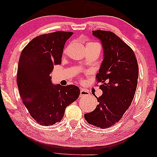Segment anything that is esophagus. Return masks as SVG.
Instances as JSON below:
<instances>
[{
    "mask_svg": "<svg viewBox=\"0 0 157 157\" xmlns=\"http://www.w3.org/2000/svg\"><path fill=\"white\" fill-rule=\"evenodd\" d=\"M80 94H81V97H90V93H89V92L88 90H86L83 89V88H81Z\"/></svg>",
    "mask_w": 157,
    "mask_h": 157,
    "instance_id": "esophagus-1",
    "label": "esophagus"
}]
</instances>
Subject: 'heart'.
Here are the masks:
<instances>
[{
    "instance_id": "heart-1",
    "label": "heart",
    "mask_w": 157,
    "mask_h": 157,
    "mask_svg": "<svg viewBox=\"0 0 157 157\" xmlns=\"http://www.w3.org/2000/svg\"><path fill=\"white\" fill-rule=\"evenodd\" d=\"M88 44H89V43H88Z\"/></svg>"
}]
</instances>
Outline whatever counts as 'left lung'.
Masks as SVG:
<instances>
[{
	"instance_id": "1",
	"label": "left lung",
	"mask_w": 157,
	"mask_h": 157,
	"mask_svg": "<svg viewBox=\"0 0 157 157\" xmlns=\"http://www.w3.org/2000/svg\"><path fill=\"white\" fill-rule=\"evenodd\" d=\"M101 41L104 59L97 74L103 93L97 97L99 104L84 115L88 124L106 129L122 117L133 101L136 90L138 66L133 50L113 33L94 30Z\"/></svg>"
}]
</instances>
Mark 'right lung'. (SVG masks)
I'll list each match as a JSON object with an SVG mask.
<instances>
[{"instance_id":"add662e5","label":"right lung","mask_w":157,"mask_h":157,"mask_svg":"<svg viewBox=\"0 0 157 157\" xmlns=\"http://www.w3.org/2000/svg\"><path fill=\"white\" fill-rule=\"evenodd\" d=\"M71 32L57 31L37 36L23 49L17 82L23 103L38 124L50 126L63 119L67 106L81 91L74 85L53 84L50 74L61 63L66 41Z\"/></svg>"}]
</instances>
